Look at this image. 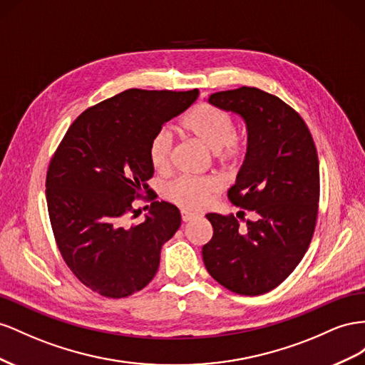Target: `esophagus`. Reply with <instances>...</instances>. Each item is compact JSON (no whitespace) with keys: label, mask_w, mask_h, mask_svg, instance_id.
Segmentation results:
<instances>
[{"label":"esophagus","mask_w":365,"mask_h":365,"mask_svg":"<svg viewBox=\"0 0 365 365\" xmlns=\"http://www.w3.org/2000/svg\"><path fill=\"white\" fill-rule=\"evenodd\" d=\"M197 214L194 212H188V211H182V220L186 223V222H191L192 218H195Z\"/></svg>","instance_id":"obj_1"}]
</instances>
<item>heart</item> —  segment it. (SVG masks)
Here are the masks:
<instances>
[{"label": "heart", "instance_id": "heart-1", "mask_svg": "<svg viewBox=\"0 0 365 365\" xmlns=\"http://www.w3.org/2000/svg\"><path fill=\"white\" fill-rule=\"evenodd\" d=\"M182 128L199 142L207 151L214 153L215 160L220 165H232L242 160L247 150L245 138L235 134L232 118L223 110H218L210 103H200L194 107L182 119ZM173 136L168 131L155 134L150 142V162L153 168L159 173L168 171L171 165ZM218 185L210 177H179L171 182L165 190L166 199L179 205L185 210H200Z\"/></svg>", "mask_w": 365, "mask_h": 365}]
</instances>
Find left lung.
Masks as SVG:
<instances>
[{"instance_id": "obj_1", "label": "left lung", "mask_w": 365, "mask_h": 365, "mask_svg": "<svg viewBox=\"0 0 365 365\" xmlns=\"http://www.w3.org/2000/svg\"><path fill=\"white\" fill-rule=\"evenodd\" d=\"M212 106L246 123L247 151L227 197L254 212L206 214L214 234L203 249L210 275L238 295L269 292L294 272L315 231L319 163L314 139L299 114L279 98L255 87L218 91Z\"/></svg>"}]
</instances>
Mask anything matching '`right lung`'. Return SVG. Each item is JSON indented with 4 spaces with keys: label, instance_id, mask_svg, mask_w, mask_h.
Instances as JSON below:
<instances>
[{
    "label": "right lung",
    "instance_id": "obj_1",
    "mask_svg": "<svg viewBox=\"0 0 365 365\" xmlns=\"http://www.w3.org/2000/svg\"><path fill=\"white\" fill-rule=\"evenodd\" d=\"M199 90L130 88L87 108L70 125L50 160L46 197L59 252L93 292L125 298L147 286L163 243L180 226V211L155 202L150 142L190 108ZM152 200L145 222L128 225L134 198Z\"/></svg>",
    "mask_w": 365,
    "mask_h": 365
}]
</instances>
